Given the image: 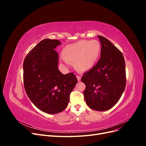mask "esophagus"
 <instances>
[{"label":"esophagus","instance_id":"obj_1","mask_svg":"<svg viewBox=\"0 0 146 146\" xmlns=\"http://www.w3.org/2000/svg\"><path fill=\"white\" fill-rule=\"evenodd\" d=\"M77 80H78V81H80V80H81V77H80V76H77Z\"/></svg>","mask_w":146,"mask_h":146}]
</instances>
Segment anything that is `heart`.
I'll use <instances>...</instances> for the list:
<instances>
[{"instance_id": "b5f03b06", "label": "heart", "mask_w": 146, "mask_h": 146, "mask_svg": "<svg viewBox=\"0 0 146 146\" xmlns=\"http://www.w3.org/2000/svg\"><path fill=\"white\" fill-rule=\"evenodd\" d=\"M100 52L101 46L98 41L81 40L66 46L61 52V56L66 62L75 63L78 71L85 72L96 65Z\"/></svg>"}]
</instances>
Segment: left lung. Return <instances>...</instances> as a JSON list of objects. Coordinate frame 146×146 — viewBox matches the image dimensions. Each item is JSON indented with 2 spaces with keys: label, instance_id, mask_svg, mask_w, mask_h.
Returning a JSON list of instances; mask_svg holds the SVG:
<instances>
[{
  "label": "left lung",
  "instance_id": "1",
  "mask_svg": "<svg viewBox=\"0 0 146 146\" xmlns=\"http://www.w3.org/2000/svg\"><path fill=\"white\" fill-rule=\"evenodd\" d=\"M101 44L100 58L81 80L87 105L96 111L111 108L120 99L126 85L125 64L121 52L104 36L98 35Z\"/></svg>",
  "mask_w": 146,
  "mask_h": 146
}]
</instances>
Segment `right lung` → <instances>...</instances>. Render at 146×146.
<instances>
[{"instance_id":"add662e5","label":"right lung","mask_w":146,"mask_h":146,"mask_svg":"<svg viewBox=\"0 0 146 146\" xmlns=\"http://www.w3.org/2000/svg\"><path fill=\"white\" fill-rule=\"evenodd\" d=\"M57 39H44L31 50L23 63L24 85L29 98L41 111L54 114L67 107L69 96L77 83L73 73L63 74L58 68L55 49Z\"/></svg>"}]
</instances>
